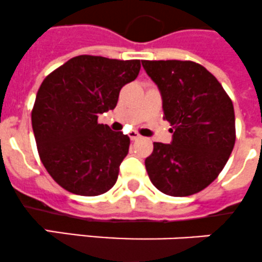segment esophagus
<instances>
[{"instance_id":"obj_1","label":"esophagus","mask_w":262,"mask_h":262,"mask_svg":"<svg viewBox=\"0 0 262 262\" xmlns=\"http://www.w3.org/2000/svg\"><path fill=\"white\" fill-rule=\"evenodd\" d=\"M129 137H130L132 141H136V139L141 138V136H139V134L137 133V132H130V133H129Z\"/></svg>"}]
</instances>
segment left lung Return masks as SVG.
Returning a JSON list of instances; mask_svg holds the SVG:
<instances>
[{"instance_id": "8db88e82", "label": "left lung", "mask_w": 262, "mask_h": 262, "mask_svg": "<svg viewBox=\"0 0 262 262\" xmlns=\"http://www.w3.org/2000/svg\"><path fill=\"white\" fill-rule=\"evenodd\" d=\"M162 98L164 119L172 126L170 144L155 142L144 161L152 184L174 197L194 194L211 184L235 143L233 102L219 80L193 61H142Z\"/></svg>"}]
</instances>
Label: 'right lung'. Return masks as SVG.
I'll use <instances>...</instances> for the list:
<instances>
[{
	"label": "right lung",
	"instance_id": "add662e5",
	"mask_svg": "<svg viewBox=\"0 0 262 262\" xmlns=\"http://www.w3.org/2000/svg\"><path fill=\"white\" fill-rule=\"evenodd\" d=\"M139 70V60L80 55L45 78L32 126L40 161L63 189L98 195L114 187L130 139L98 124V115L115 108L120 90Z\"/></svg>",
	"mask_w": 262,
	"mask_h": 262
}]
</instances>
